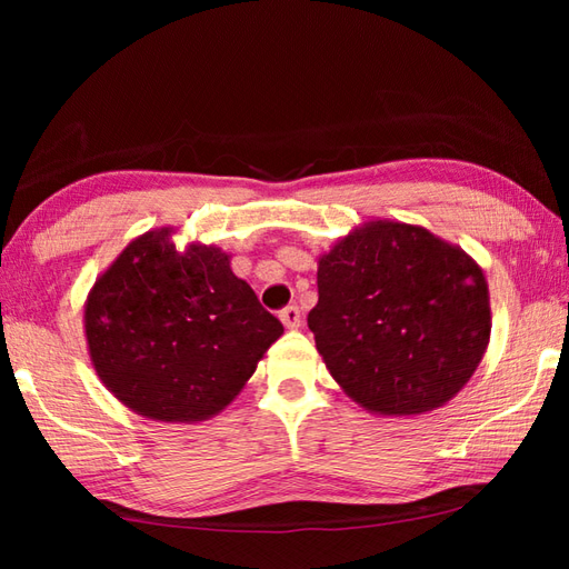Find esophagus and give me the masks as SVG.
<instances>
[{"instance_id":"esophagus-1","label":"esophagus","mask_w":569,"mask_h":569,"mask_svg":"<svg viewBox=\"0 0 569 569\" xmlns=\"http://www.w3.org/2000/svg\"><path fill=\"white\" fill-rule=\"evenodd\" d=\"M278 318H281L286 330H298V328H300V310H298L296 306L283 308L281 316H278Z\"/></svg>"}]
</instances>
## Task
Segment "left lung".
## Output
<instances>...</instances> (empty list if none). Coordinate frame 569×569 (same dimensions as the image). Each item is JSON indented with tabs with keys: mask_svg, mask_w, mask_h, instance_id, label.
Here are the masks:
<instances>
[{
	"mask_svg": "<svg viewBox=\"0 0 569 569\" xmlns=\"http://www.w3.org/2000/svg\"><path fill=\"white\" fill-rule=\"evenodd\" d=\"M308 328L355 403L420 416L462 391L485 357L489 286L462 247L420 224L369 220L318 259Z\"/></svg>",
	"mask_w": 569,
	"mask_h": 569,
	"instance_id": "left-lung-1",
	"label": "left lung"
}]
</instances>
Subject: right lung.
<instances>
[{
	"label": "right lung",
	"instance_id": "obj_1",
	"mask_svg": "<svg viewBox=\"0 0 569 569\" xmlns=\"http://www.w3.org/2000/svg\"><path fill=\"white\" fill-rule=\"evenodd\" d=\"M173 227L131 239L92 283L82 328L104 389L161 422L214 418L244 389L283 325L234 276L229 253Z\"/></svg>",
	"mask_w": 569,
	"mask_h": 569
}]
</instances>
